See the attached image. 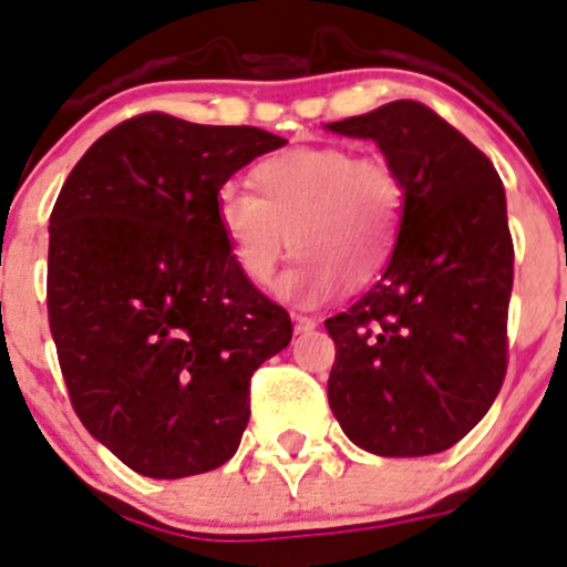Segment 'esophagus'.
Segmentation results:
<instances>
[{"mask_svg": "<svg viewBox=\"0 0 567 567\" xmlns=\"http://www.w3.org/2000/svg\"><path fill=\"white\" fill-rule=\"evenodd\" d=\"M316 324H319V321L310 319V316H299V313L293 316V330L299 332V336H301V332H313Z\"/></svg>", "mask_w": 567, "mask_h": 567, "instance_id": "obj_1", "label": "esophagus"}]
</instances>
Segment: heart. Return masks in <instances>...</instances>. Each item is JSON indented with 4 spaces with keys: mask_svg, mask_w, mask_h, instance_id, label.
Segmentation results:
<instances>
[{
    "mask_svg": "<svg viewBox=\"0 0 567 567\" xmlns=\"http://www.w3.org/2000/svg\"><path fill=\"white\" fill-rule=\"evenodd\" d=\"M251 182L257 195L226 184L215 198V224L248 282H271L293 248L299 262L279 279V296L319 305L341 285L367 288L389 266L405 184L383 156L338 145L290 147L262 158Z\"/></svg>",
    "mask_w": 567,
    "mask_h": 567,
    "instance_id": "obj_1",
    "label": "heart"
}]
</instances>
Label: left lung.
Masks as SVG:
<instances>
[{
    "label": "left lung",
    "mask_w": 567,
    "mask_h": 567,
    "mask_svg": "<svg viewBox=\"0 0 567 567\" xmlns=\"http://www.w3.org/2000/svg\"><path fill=\"white\" fill-rule=\"evenodd\" d=\"M372 140L405 184L380 282L324 321L336 341L327 396L374 456H431L467 436L506 374L512 248L506 193L489 158L414 100L324 125Z\"/></svg>",
    "instance_id": "8db88e82"
}]
</instances>
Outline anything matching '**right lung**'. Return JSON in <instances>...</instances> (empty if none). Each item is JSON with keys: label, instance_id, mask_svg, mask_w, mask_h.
I'll return each instance as SVG.
<instances>
[{"label": "right lung", "instance_id": "add662e5", "mask_svg": "<svg viewBox=\"0 0 567 567\" xmlns=\"http://www.w3.org/2000/svg\"><path fill=\"white\" fill-rule=\"evenodd\" d=\"M285 142L251 125L140 114L100 136L50 215L47 310L72 409L147 478L237 453L248 383L290 343V316L240 271L218 189Z\"/></svg>", "mask_w": 567, "mask_h": 567}]
</instances>
